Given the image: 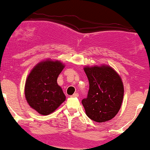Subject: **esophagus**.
I'll use <instances>...</instances> for the list:
<instances>
[{
  "label": "esophagus",
  "mask_w": 150,
  "mask_h": 150,
  "mask_svg": "<svg viewBox=\"0 0 150 150\" xmlns=\"http://www.w3.org/2000/svg\"><path fill=\"white\" fill-rule=\"evenodd\" d=\"M79 97V94H78V93H74V94L71 96V97Z\"/></svg>",
  "instance_id": "34e87169"
}]
</instances>
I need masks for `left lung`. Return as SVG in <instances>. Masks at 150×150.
Wrapping results in <instances>:
<instances>
[{
    "label": "left lung",
    "instance_id": "8db88e82",
    "mask_svg": "<svg viewBox=\"0 0 150 150\" xmlns=\"http://www.w3.org/2000/svg\"><path fill=\"white\" fill-rule=\"evenodd\" d=\"M89 82L86 98L82 100L86 113L97 123L115 117L120 110L123 98V85L117 73L109 66L86 67Z\"/></svg>",
    "mask_w": 150,
    "mask_h": 150
}]
</instances>
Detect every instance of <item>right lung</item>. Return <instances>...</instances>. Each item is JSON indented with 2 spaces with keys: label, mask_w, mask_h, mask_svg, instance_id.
Masks as SVG:
<instances>
[{
  "label": "right lung",
  "mask_w": 150,
  "mask_h": 150,
  "mask_svg": "<svg viewBox=\"0 0 150 150\" xmlns=\"http://www.w3.org/2000/svg\"><path fill=\"white\" fill-rule=\"evenodd\" d=\"M64 66L59 61L47 60L37 64L25 83V97L30 107L42 115L53 112L65 95L57 84V78Z\"/></svg>",
  "instance_id": "right-lung-1"
}]
</instances>
